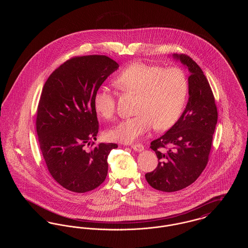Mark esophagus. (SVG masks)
Segmentation results:
<instances>
[{
    "mask_svg": "<svg viewBox=\"0 0 248 248\" xmlns=\"http://www.w3.org/2000/svg\"><path fill=\"white\" fill-rule=\"evenodd\" d=\"M131 148L135 151V152H138V153H140L143 150H144V147L142 146L141 144H137V145H132Z\"/></svg>",
    "mask_w": 248,
    "mask_h": 248,
    "instance_id": "esophagus-1",
    "label": "esophagus"
}]
</instances>
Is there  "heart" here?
<instances>
[{"label": "heart", "instance_id": "obj_1", "mask_svg": "<svg viewBox=\"0 0 248 248\" xmlns=\"http://www.w3.org/2000/svg\"><path fill=\"white\" fill-rule=\"evenodd\" d=\"M115 84L119 89L140 94L136 116L121 121L108 132L114 141L132 143L156 126L159 130L172 127L180 117L187 100L188 80L178 68L162 67L142 62L131 64L122 71ZM94 110L104 118L115 112V93L102 85L93 96Z\"/></svg>", "mask_w": 248, "mask_h": 248}]
</instances>
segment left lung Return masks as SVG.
Here are the masks:
<instances>
[{"label":"left lung","mask_w":248,"mask_h":248,"mask_svg":"<svg viewBox=\"0 0 248 248\" xmlns=\"http://www.w3.org/2000/svg\"><path fill=\"white\" fill-rule=\"evenodd\" d=\"M171 57L188 69L189 99L177 123L151 143L159 163L145 175L153 188L166 192L184 189L199 177L208 162L217 122L212 90L200 67L186 55ZM166 146V152L161 150Z\"/></svg>","instance_id":"1"}]
</instances>
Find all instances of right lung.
Here are the masks:
<instances>
[{
  "instance_id": "obj_1",
  "label": "right lung",
  "mask_w": 248,
  "mask_h": 248,
  "mask_svg": "<svg viewBox=\"0 0 248 248\" xmlns=\"http://www.w3.org/2000/svg\"><path fill=\"white\" fill-rule=\"evenodd\" d=\"M118 68V63L106 56L77 57L53 71L44 85L37 135L51 176L65 189L83 193L106 179L108 156L118 145L86 147L96 140L98 133L94 92Z\"/></svg>"
}]
</instances>
